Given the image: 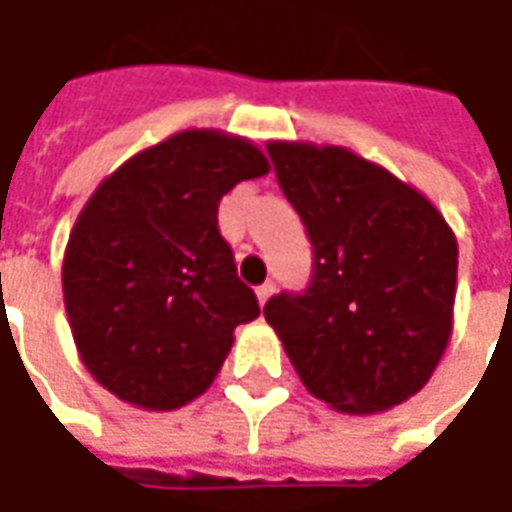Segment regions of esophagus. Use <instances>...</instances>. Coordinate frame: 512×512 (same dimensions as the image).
<instances>
[{
  "label": "esophagus",
  "mask_w": 512,
  "mask_h": 512,
  "mask_svg": "<svg viewBox=\"0 0 512 512\" xmlns=\"http://www.w3.org/2000/svg\"><path fill=\"white\" fill-rule=\"evenodd\" d=\"M273 290H276V285H273V282H265V285L256 287V299H259V305H265L267 299L273 296Z\"/></svg>",
  "instance_id": "esophagus-1"
}]
</instances>
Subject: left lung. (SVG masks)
Returning a JSON list of instances; mask_svg holds the SVG:
<instances>
[{
  "label": "left lung",
  "mask_w": 512,
  "mask_h": 512,
  "mask_svg": "<svg viewBox=\"0 0 512 512\" xmlns=\"http://www.w3.org/2000/svg\"><path fill=\"white\" fill-rule=\"evenodd\" d=\"M313 245L299 296L265 305L307 390L339 413H382L433 376L453 333L459 245L436 205L353 150L267 142Z\"/></svg>",
  "instance_id": "obj_1"
}]
</instances>
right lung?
<instances>
[{"label":"right lung","instance_id":"right-lung-1","mask_svg":"<svg viewBox=\"0 0 512 512\" xmlns=\"http://www.w3.org/2000/svg\"><path fill=\"white\" fill-rule=\"evenodd\" d=\"M242 136L193 128L130 156L70 230L62 293L88 373L142 410H176L213 384L233 330L259 316L219 233L227 190L265 176Z\"/></svg>","mask_w":512,"mask_h":512}]
</instances>
